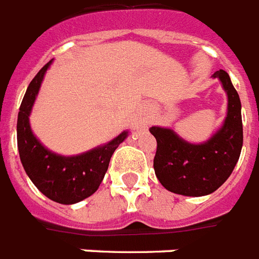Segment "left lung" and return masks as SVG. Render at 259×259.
I'll list each match as a JSON object with an SVG mask.
<instances>
[{
  "mask_svg": "<svg viewBox=\"0 0 259 259\" xmlns=\"http://www.w3.org/2000/svg\"><path fill=\"white\" fill-rule=\"evenodd\" d=\"M227 94L225 123L200 144L186 142L169 128L151 127L158 147L154 158L156 178L164 188L186 196L208 195L230 177L243 144L241 100L226 71L212 74Z\"/></svg>",
  "mask_w": 259,
  "mask_h": 259,
  "instance_id": "8db88e82",
  "label": "left lung"
}]
</instances>
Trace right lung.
I'll list each match as a JSON object with an SVG mask.
<instances>
[{
	"instance_id": "1",
	"label": "right lung",
	"mask_w": 259,
	"mask_h": 259,
	"mask_svg": "<svg viewBox=\"0 0 259 259\" xmlns=\"http://www.w3.org/2000/svg\"><path fill=\"white\" fill-rule=\"evenodd\" d=\"M52 61L45 64L29 84L17 119V146L20 159L33 185L45 196L61 204H73L91 196L100 186L111 156L128 136L123 131L104 146L84 154L63 156L45 148L33 135L29 115Z\"/></svg>"
}]
</instances>
